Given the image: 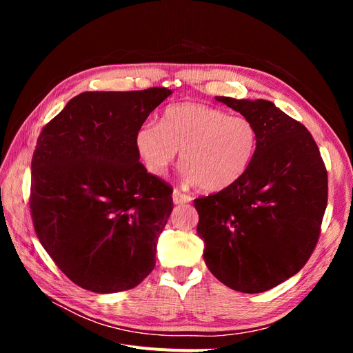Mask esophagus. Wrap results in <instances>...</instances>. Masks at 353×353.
<instances>
[{"label": "esophagus", "mask_w": 353, "mask_h": 353, "mask_svg": "<svg viewBox=\"0 0 353 353\" xmlns=\"http://www.w3.org/2000/svg\"><path fill=\"white\" fill-rule=\"evenodd\" d=\"M172 200H174L175 205H183V203H188V201H191V197H190L188 194L181 193L179 190H174V193H172Z\"/></svg>", "instance_id": "34e87169"}]
</instances>
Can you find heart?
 <instances>
[{
    "instance_id": "b5f03b06",
    "label": "heart",
    "mask_w": 353,
    "mask_h": 353,
    "mask_svg": "<svg viewBox=\"0 0 353 353\" xmlns=\"http://www.w3.org/2000/svg\"><path fill=\"white\" fill-rule=\"evenodd\" d=\"M258 147V130L244 116L199 103L169 105L159 125L144 122L135 148L147 172L163 176L181 150V176L206 191L228 188L245 174Z\"/></svg>"
}]
</instances>
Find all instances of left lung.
<instances>
[{
    "label": "left lung",
    "mask_w": 353,
    "mask_h": 353,
    "mask_svg": "<svg viewBox=\"0 0 353 353\" xmlns=\"http://www.w3.org/2000/svg\"><path fill=\"white\" fill-rule=\"evenodd\" d=\"M258 130L245 174L194 200L203 259L227 287L262 293L303 268L327 208V170L306 128L272 101L215 97Z\"/></svg>",
    "instance_id": "8db88e82"
}]
</instances>
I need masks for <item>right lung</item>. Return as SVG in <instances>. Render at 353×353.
Wrapping results in <instances>:
<instances>
[{"label": "right lung", "instance_id": "obj_1", "mask_svg": "<svg viewBox=\"0 0 353 353\" xmlns=\"http://www.w3.org/2000/svg\"><path fill=\"white\" fill-rule=\"evenodd\" d=\"M170 94L82 92L38 137L32 221L42 248L85 290H130L154 268L172 188L140 163L135 132Z\"/></svg>", "mask_w": 353, "mask_h": 353}]
</instances>
